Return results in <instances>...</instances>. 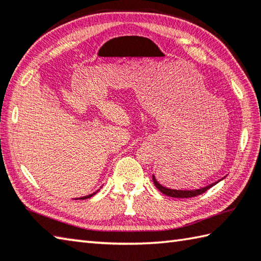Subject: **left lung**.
<instances>
[{"instance_id": "obj_1", "label": "left lung", "mask_w": 261, "mask_h": 261, "mask_svg": "<svg viewBox=\"0 0 261 261\" xmlns=\"http://www.w3.org/2000/svg\"><path fill=\"white\" fill-rule=\"evenodd\" d=\"M225 178V177H223L222 179H219L217 181H215V183L210 184L208 186H204V188H201V189H198V190H174V189H168L166 188V186L161 185L158 180H156L155 176L152 175V179H153V183L155 185V188L158 189L160 192H162V193L168 195V196H171V198H180V199H185V198H193V196H196V195H200L204 193L205 191L209 190L210 188H213L214 185H216L217 183H219L220 180H223Z\"/></svg>"}]
</instances>
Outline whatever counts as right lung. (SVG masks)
<instances>
[{"label":"right lung","instance_id":"right-lung-1","mask_svg":"<svg viewBox=\"0 0 261 261\" xmlns=\"http://www.w3.org/2000/svg\"><path fill=\"white\" fill-rule=\"evenodd\" d=\"M97 191H99V190H97ZM97 191L96 192H94V193H92V194H88V195H85V196H82V198H80L81 200H85V199H88V198H91V196H93V195H94L95 193H97ZM77 200V199H76Z\"/></svg>","mask_w":261,"mask_h":261}]
</instances>
